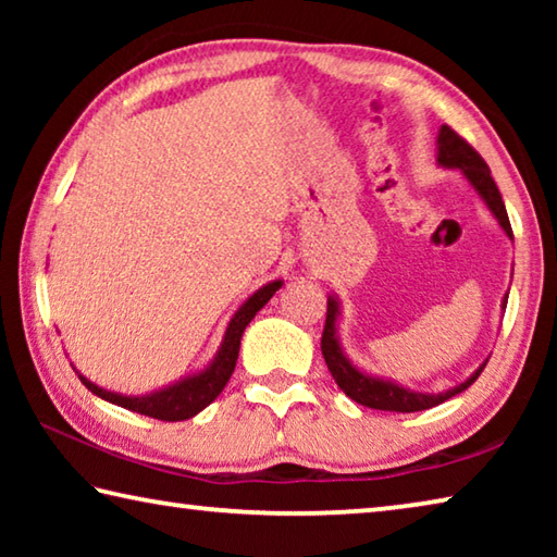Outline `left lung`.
Masks as SVG:
<instances>
[{
    "instance_id": "obj_1",
    "label": "left lung",
    "mask_w": 557,
    "mask_h": 557,
    "mask_svg": "<svg viewBox=\"0 0 557 557\" xmlns=\"http://www.w3.org/2000/svg\"><path fill=\"white\" fill-rule=\"evenodd\" d=\"M437 164L442 169H457V172L465 176V182L474 188L479 199L484 201V206L488 209V213L494 215L496 223L502 225V231L508 235V238H513L506 206L502 201V194H498L486 162L474 152V147H469L465 139H461L457 132L447 125H442L437 135ZM506 301H508V295H504L502 299V309H506ZM338 317H342V301H338L336 295H329L326 324L322 334L324 361L329 366V371H332L338 388H342L348 398L356 400L358 405H366V408L391 410V412L430 410L435 408V405L449 400L451 395L467 391L469 385L479 379V373L484 371V366L488 361L486 358V361L479 366L467 381L451 385V388L442 393H422V391L405 388V385L398 381L383 379V375H373L358 369L351 358L346 356L342 346V336H338Z\"/></svg>"
}]
</instances>
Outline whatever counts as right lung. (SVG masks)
<instances>
[{
  "label": "right lung",
  "instance_id": "right-lung-1",
  "mask_svg": "<svg viewBox=\"0 0 557 557\" xmlns=\"http://www.w3.org/2000/svg\"><path fill=\"white\" fill-rule=\"evenodd\" d=\"M280 287H282V280H272L268 285H262L260 289L252 292V295L243 301L238 312L231 317L228 326H225L223 342L211 361L206 363L201 371L188 373L184 379L164 385V388L145 393V395H122L115 391L100 388L98 383L88 381L78 369L73 371L78 373V379L92 395H98V398L108 400L112 405H120V408L125 410L147 414V418H157L164 422H178V420L194 418V414H199L206 405H211L215 398H219L221 391L225 388V383L231 381L235 361H238L240 338H243L245 326L252 322V317L268 305Z\"/></svg>",
  "mask_w": 557,
  "mask_h": 557
}]
</instances>
